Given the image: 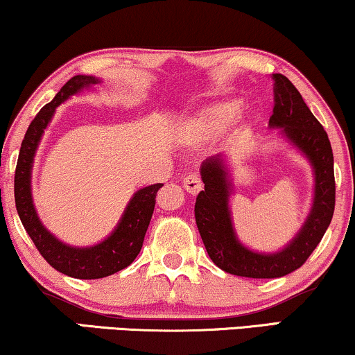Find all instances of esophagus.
Listing matches in <instances>:
<instances>
[{
    "instance_id": "1",
    "label": "esophagus",
    "mask_w": 355,
    "mask_h": 355,
    "mask_svg": "<svg viewBox=\"0 0 355 355\" xmlns=\"http://www.w3.org/2000/svg\"><path fill=\"white\" fill-rule=\"evenodd\" d=\"M183 187H185V190L188 193L196 195V193L203 188V182H201V178L196 173H190L187 175V177H183Z\"/></svg>"
}]
</instances>
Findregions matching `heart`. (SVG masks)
<instances>
[{
    "label": "heart",
    "mask_w": 355,
    "mask_h": 355,
    "mask_svg": "<svg viewBox=\"0 0 355 355\" xmlns=\"http://www.w3.org/2000/svg\"><path fill=\"white\" fill-rule=\"evenodd\" d=\"M237 107L239 106L234 100H223L205 106L185 124L183 139L187 142H200L218 136L234 119Z\"/></svg>",
    "instance_id": "heart-1"
}]
</instances>
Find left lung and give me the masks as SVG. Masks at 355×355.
<instances>
[{
  "label": "left lung",
  "mask_w": 355,
  "mask_h": 355,
  "mask_svg": "<svg viewBox=\"0 0 355 355\" xmlns=\"http://www.w3.org/2000/svg\"><path fill=\"white\" fill-rule=\"evenodd\" d=\"M272 80L275 103L268 124L284 128L285 136L304 152L315 168V203L302 231L288 248L277 254H257L241 245L232 230L227 208L230 182L219 155L201 165L205 190L198 193L195 203L196 226L209 259L221 270L248 278H278L302 267L324 236L336 205L334 157L324 128L285 75L273 73Z\"/></svg>",
  "instance_id": "obj_1"
}]
</instances>
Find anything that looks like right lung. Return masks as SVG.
Masks as SVG:
<instances>
[{"mask_svg": "<svg viewBox=\"0 0 355 355\" xmlns=\"http://www.w3.org/2000/svg\"><path fill=\"white\" fill-rule=\"evenodd\" d=\"M95 83H98L95 77L75 75L60 88L57 96L39 111L22 139L15 173L16 209L35 249L55 270L69 277L82 278V280L113 275V273L131 266L144 244L147 227H149L152 213H154L157 191L164 187L162 183H155V185L139 190L129 203L128 209L124 211V216L116 231L95 248H69L44 230L37 214H35L33 198H31V168H33L35 149H37L40 136L51 121L55 107L70 95L77 93L78 89Z\"/></svg>", "mask_w": 355, "mask_h": 355, "instance_id": "add662e5", "label": "right lung"}]
</instances>
